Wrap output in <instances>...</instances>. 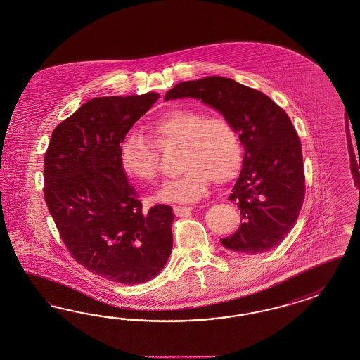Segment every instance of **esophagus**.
<instances>
[{
  "instance_id": "obj_1",
  "label": "esophagus",
  "mask_w": 360,
  "mask_h": 360,
  "mask_svg": "<svg viewBox=\"0 0 360 360\" xmlns=\"http://www.w3.org/2000/svg\"><path fill=\"white\" fill-rule=\"evenodd\" d=\"M191 210H193V207H190V206H174V212L176 217L187 215L191 212Z\"/></svg>"
}]
</instances>
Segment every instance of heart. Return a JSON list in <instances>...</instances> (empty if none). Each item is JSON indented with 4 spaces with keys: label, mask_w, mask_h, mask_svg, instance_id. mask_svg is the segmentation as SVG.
Segmentation results:
<instances>
[{
    "label": "heart",
    "mask_w": 360,
    "mask_h": 360,
    "mask_svg": "<svg viewBox=\"0 0 360 360\" xmlns=\"http://www.w3.org/2000/svg\"><path fill=\"white\" fill-rule=\"evenodd\" d=\"M148 133L155 149L179 146L178 167L184 170L154 195L155 202H195L206 194L212 181L217 185L229 184L242 169L240 139L236 127L222 115L173 109L150 121ZM152 147L139 133L126 134L118 148L124 173L139 182L154 181L158 163Z\"/></svg>",
    "instance_id": "obj_1"
}]
</instances>
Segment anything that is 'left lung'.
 I'll use <instances>...</instances> for the list:
<instances>
[{
	"label": "left lung",
	"mask_w": 360,
	"mask_h": 360,
	"mask_svg": "<svg viewBox=\"0 0 360 360\" xmlns=\"http://www.w3.org/2000/svg\"><path fill=\"white\" fill-rule=\"evenodd\" d=\"M179 98L199 99L221 112L245 149L229 197L243 222L221 243L248 255L275 248L294 227L304 197L302 146L291 120L266 94L224 77L181 82L165 96V101Z\"/></svg>",
	"instance_id": "left-lung-1"
}]
</instances>
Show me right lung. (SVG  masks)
I'll use <instances>...</instances> for the list:
<instances>
[{"label":"right lung","instance_id":"obj_1","mask_svg":"<svg viewBox=\"0 0 360 360\" xmlns=\"http://www.w3.org/2000/svg\"><path fill=\"white\" fill-rule=\"evenodd\" d=\"M158 93L85 102L51 133L44 162L45 200L65 245L91 273L145 283L173 248V209L148 212L121 169L118 148Z\"/></svg>","mask_w":360,"mask_h":360}]
</instances>
